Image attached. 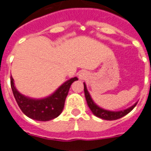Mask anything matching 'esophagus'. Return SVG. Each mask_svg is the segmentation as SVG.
Here are the masks:
<instances>
[{
  "label": "esophagus",
  "instance_id": "1",
  "mask_svg": "<svg viewBox=\"0 0 151 151\" xmlns=\"http://www.w3.org/2000/svg\"><path fill=\"white\" fill-rule=\"evenodd\" d=\"M87 76H88V73H87V72L85 71V70H82V71H81V72L78 73V78L79 79H81V80H84V79H86L87 78Z\"/></svg>",
  "mask_w": 151,
  "mask_h": 151
}]
</instances>
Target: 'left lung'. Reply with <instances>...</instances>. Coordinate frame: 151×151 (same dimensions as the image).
Masks as SVG:
<instances>
[{
	"instance_id": "1",
	"label": "left lung",
	"mask_w": 151,
	"mask_h": 151,
	"mask_svg": "<svg viewBox=\"0 0 151 151\" xmlns=\"http://www.w3.org/2000/svg\"><path fill=\"white\" fill-rule=\"evenodd\" d=\"M84 84V92H85V97L86 99V102H87V104H88V107L90 108V109L91 110V111L93 112V114L96 116L99 117L101 119H104V120H117V119H120L121 117L124 116L125 115L130 112V111L133 110L134 107L136 106L137 104H134L133 106H131L130 108H127L125 110H123V111H108V110H105L104 108L99 107L98 105L95 104V102L93 101L91 96L90 95V93L87 91V88H86V86L85 83Z\"/></svg>"
}]
</instances>
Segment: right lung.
Masks as SVG:
<instances>
[{
    "label": "right lung",
    "instance_id": "right-lung-1",
    "mask_svg": "<svg viewBox=\"0 0 151 151\" xmlns=\"http://www.w3.org/2000/svg\"><path fill=\"white\" fill-rule=\"evenodd\" d=\"M77 80H78L77 77L70 78L63 83L53 94L40 99L29 98L19 93L15 88L12 76L10 77V85L18 107L27 116L39 121H48L62 112L70 86Z\"/></svg>",
    "mask_w": 151,
    "mask_h": 151
}]
</instances>
